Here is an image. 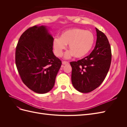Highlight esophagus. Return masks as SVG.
<instances>
[{
    "instance_id": "1",
    "label": "esophagus",
    "mask_w": 127,
    "mask_h": 127,
    "mask_svg": "<svg viewBox=\"0 0 127 127\" xmlns=\"http://www.w3.org/2000/svg\"><path fill=\"white\" fill-rule=\"evenodd\" d=\"M63 64H69V63L68 62V61H63Z\"/></svg>"
}]
</instances>
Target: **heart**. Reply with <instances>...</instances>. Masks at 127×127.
Masks as SVG:
<instances>
[{"instance_id": "obj_1", "label": "heart", "mask_w": 127, "mask_h": 127, "mask_svg": "<svg viewBox=\"0 0 127 127\" xmlns=\"http://www.w3.org/2000/svg\"><path fill=\"white\" fill-rule=\"evenodd\" d=\"M94 41V35L90 31L74 29L63 32L59 38H55L53 41V47L57 57L63 56L66 45H68L70 51L66 53L65 58H68L74 55L76 58H81L90 52Z\"/></svg>"}]
</instances>
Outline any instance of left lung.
<instances>
[{"mask_svg":"<svg viewBox=\"0 0 127 127\" xmlns=\"http://www.w3.org/2000/svg\"><path fill=\"white\" fill-rule=\"evenodd\" d=\"M96 29L97 39L95 48L90 55L72 61L71 82L76 90L89 93L101 85L110 67L112 53L108 39L101 31Z\"/></svg>","mask_w":127,"mask_h":127,"instance_id":"1","label":"left lung"}]
</instances>
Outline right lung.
<instances>
[{
  "instance_id": "right-lung-1",
  "label": "right lung",
  "mask_w": 127,
  "mask_h": 127,
  "mask_svg": "<svg viewBox=\"0 0 127 127\" xmlns=\"http://www.w3.org/2000/svg\"><path fill=\"white\" fill-rule=\"evenodd\" d=\"M53 41L45 26H34L22 34L16 46L15 63L21 78L37 93L51 90L62 64L53 54Z\"/></svg>"
}]
</instances>
